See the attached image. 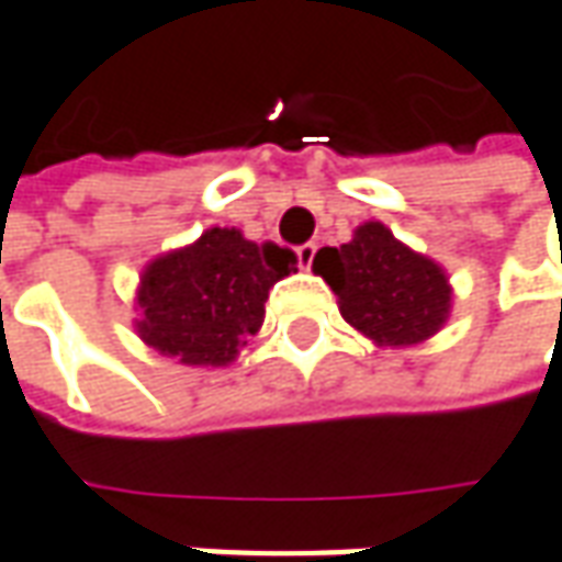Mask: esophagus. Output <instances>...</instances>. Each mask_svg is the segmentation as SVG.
Returning <instances> with one entry per match:
<instances>
[{
  "label": "esophagus",
  "mask_w": 562,
  "mask_h": 562,
  "mask_svg": "<svg viewBox=\"0 0 562 562\" xmlns=\"http://www.w3.org/2000/svg\"><path fill=\"white\" fill-rule=\"evenodd\" d=\"M314 255H317V243L299 245V263L304 267V270H311V263H314Z\"/></svg>",
  "instance_id": "34e87169"
}]
</instances>
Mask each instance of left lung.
<instances>
[{
  "mask_svg": "<svg viewBox=\"0 0 562 562\" xmlns=\"http://www.w3.org/2000/svg\"><path fill=\"white\" fill-rule=\"evenodd\" d=\"M314 270L339 295L341 317L379 345H416L441 329L451 285L436 261L363 223L341 248H319Z\"/></svg>",
  "mask_w": 562,
  "mask_h": 562,
  "instance_id": "left-lung-1",
  "label": "left lung"
}]
</instances>
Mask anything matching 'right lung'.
I'll use <instances>...</instances> for the list:
<instances>
[{"label": "right lung", "instance_id": "1", "mask_svg": "<svg viewBox=\"0 0 562 562\" xmlns=\"http://www.w3.org/2000/svg\"><path fill=\"white\" fill-rule=\"evenodd\" d=\"M299 270L292 248L207 229L189 248L148 263L139 285V336L189 367H221L261 329L273 282Z\"/></svg>", "mask_w": 562, "mask_h": 562}]
</instances>
